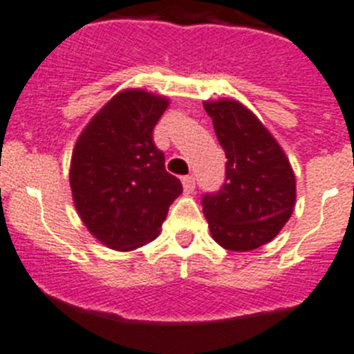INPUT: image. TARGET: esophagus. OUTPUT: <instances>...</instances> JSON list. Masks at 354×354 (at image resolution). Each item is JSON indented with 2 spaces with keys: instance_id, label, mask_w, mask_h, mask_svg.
I'll use <instances>...</instances> for the list:
<instances>
[{
  "instance_id": "esophagus-1",
  "label": "esophagus",
  "mask_w": 354,
  "mask_h": 354,
  "mask_svg": "<svg viewBox=\"0 0 354 354\" xmlns=\"http://www.w3.org/2000/svg\"><path fill=\"white\" fill-rule=\"evenodd\" d=\"M182 183H183V191H185V194H192V192H194L196 189L194 176H183Z\"/></svg>"
}]
</instances>
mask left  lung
<instances>
[{
  "label": "left lung",
  "instance_id": "left-lung-1",
  "mask_svg": "<svg viewBox=\"0 0 354 354\" xmlns=\"http://www.w3.org/2000/svg\"><path fill=\"white\" fill-rule=\"evenodd\" d=\"M203 108L227 156V180L201 200L210 234L227 250H255L292 216L295 174L272 133L241 102L207 100Z\"/></svg>",
  "mask_w": 354,
  "mask_h": 354
}]
</instances>
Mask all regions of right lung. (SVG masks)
<instances>
[{"mask_svg":"<svg viewBox=\"0 0 354 354\" xmlns=\"http://www.w3.org/2000/svg\"><path fill=\"white\" fill-rule=\"evenodd\" d=\"M169 100L144 90L117 93L81 133L70 187L82 223L102 245L135 250L160 234L183 187L165 171L153 129Z\"/></svg>","mask_w":354,"mask_h":354,"instance_id":"1","label":"right lung"}]
</instances>
